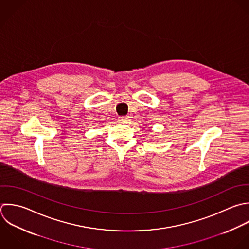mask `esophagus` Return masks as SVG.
<instances>
[{
    "instance_id": "obj_1",
    "label": "esophagus",
    "mask_w": 249,
    "mask_h": 249,
    "mask_svg": "<svg viewBox=\"0 0 249 249\" xmlns=\"http://www.w3.org/2000/svg\"><path fill=\"white\" fill-rule=\"evenodd\" d=\"M118 121L121 122V123H126V122L128 121V117H126V116H120V117L118 118Z\"/></svg>"
}]
</instances>
